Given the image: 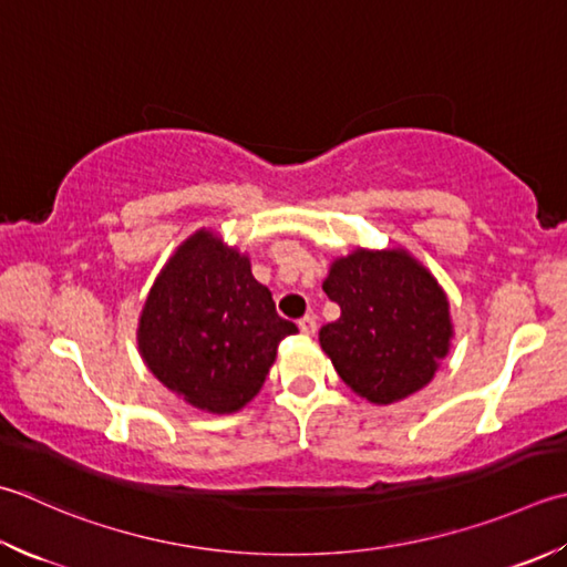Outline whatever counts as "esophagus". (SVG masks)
I'll return each mask as SVG.
<instances>
[{"instance_id":"esophagus-1","label":"esophagus","mask_w":567,"mask_h":567,"mask_svg":"<svg viewBox=\"0 0 567 567\" xmlns=\"http://www.w3.org/2000/svg\"><path fill=\"white\" fill-rule=\"evenodd\" d=\"M297 327H299V331H302L305 337H312L315 331H317V319L307 315V317H302V319L297 321Z\"/></svg>"}]
</instances>
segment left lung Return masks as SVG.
Wrapping results in <instances>:
<instances>
[{
  "instance_id": "1",
  "label": "left lung",
  "mask_w": 567,
  "mask_h": 567,
  "mask_svg": "<svg viewBox=\"0 0 567 567\" xmlns=\"http://www.w3.org/2000/svg\"><path fill=\"white\" fill-rule=\"evenodd\" d=\"M321 290L341 317L319 329L339 379L373 405L425 388L450 353V299L405 248H357L329 265Z\"/></svg>"
}]
</instances>
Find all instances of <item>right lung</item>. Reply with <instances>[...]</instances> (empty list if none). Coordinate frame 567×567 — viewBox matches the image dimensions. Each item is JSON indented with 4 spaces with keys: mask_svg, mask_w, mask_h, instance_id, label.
Returning <instances> with one entry per match:
<instances>
[{
    "mask_svg": "<svg viewBox=\"0 0 567 567\" xmlns=\"http://www.w3.org/2000/svg\"><path fill=\"white\" fill-rule=\"evenodd\" d=\"M297 334L277 317L272 292L252 277L250 258L210 228L192 233L144 299L142 361L196 410L230 415L260 393L277 343Z\"/></svg>",
    "mask_w": 567,
    "mask_h": 567,
    "instance_id": "add662e5",
    "label": "right lung"
}]
</instances>
